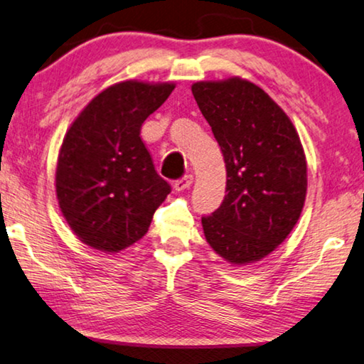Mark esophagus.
Wrapping results in <instances>:
<instances>
[{"label":"esophagus","instance_id":"34e87169","mask_svg":"<svg viewBox=\"0 0 364 364\" xmlns=\"http://www.w3.org/2000/svg\"><path fill=\"white\" fill-rule=\"evenodd\" d=\"M192 183H193V176H186V177L178 178V181L174 183V188L177 190V192H183V190L192 187Z\"/></svg>","mask_w":364,"mask_h":364}]
</instances>
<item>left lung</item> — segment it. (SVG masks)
I'll return each instance as SVG.
<instances>
[{
    "mask_svg": "<svg viewBox=\"0 0 364 364\" xmlns=\"http://www.w3.org/2000/svg\"><path fill=\"white\" fill-rule=\"evenodd\" d=\"M192 93L228 171L223 205L201 218L206 242L230 264L255 263L287 238L305 205L299 132L263 88L242 77L195 82Z\"/></svg>",
    "mask_w": 364,
    "mask_h": 364,
    "instance_id": "1",
    "label": "left lung"
}]
</instances>
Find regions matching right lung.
I'll return each mask as SVG.
<instances>
[{
	"label": "right lung",
	"instance_id": "1",
	"mask_svg": "<svg viewBox=\"0 0 364 364\" xmlns=\"http://www.w3.org/2000/svg\"><path fill=\"white\" fill-rule=\"evenodd\" d=\"M176 83L124 80L98 93L64 135L56 164V198L85 245L117 253L146 234L169 195L140 139L145 119Z\"/></svg>",
	"mask_w": 364,
	"mask_h": 364
}]
</instances>
